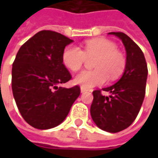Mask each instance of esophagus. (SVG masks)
I'll return each mask as SVG.
<instances>
[{"instance_id": "esophagus-1", "label": "esophagus", "mask_w": 158, "mask_h": 158, "mask_svg": "<svg viewBox=\"0 0 158 158\" xmlns=\"http://www.w3.org/2000/svg\"><path fill=\"white\" fill-rule=\"evenodd\" d=\"M88 90H89L88 89L84 88V87L81 86V92H82V93H84V92H86V91H88Z\"/></svg>"}]
</instances>
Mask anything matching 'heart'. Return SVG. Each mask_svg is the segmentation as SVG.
<instances>
[{"label": "heart", "instance_id": "1", "mask_svg": "<svg viewBox=\"0 0 158 158\" xmlns=\"http://www.w3.org/2000/svg\"><path fill=\"white\" fill-rule=\"evenodd\" d=\"M86 57H96L93 70H85L75 78L76 84L84 88L102 85L107 81L115 80L122 75L126 69L127 60L124 54L117 50L116 45L104 38H96L85 41L83 51L76 46L64 49L62 61L73 72L82 69Z\"/></svg>", "mask_w": 158, "mask_h": 158}]
</instances>
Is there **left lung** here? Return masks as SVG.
<instances>
[{"instance_id": "8db88e82", "label": "left lung", "mask_w": 158, "mask_h": 158, "mask_svg": "<svg viewBox=\"0 0 158 158\" xmlns=\"http://www.w3.org/2000/svg\"><path fill=\"white\" fill-rule=\"evenodd\" d=\"M120 39L127 52V64L121 78L112 86L102 89L104 96L94 90L90 106L91 118L100 129L118 133L128 127L140 112L145 97L148 68L141 48L123 32H109Z\"/></svg>"}]
</instances>
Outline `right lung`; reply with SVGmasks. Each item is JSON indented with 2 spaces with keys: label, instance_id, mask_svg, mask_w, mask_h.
<instances>
[{
  "label": "right lung",
  "instance_id": "right-lung-1",
  "mask_svg": "<svg viewBox=\"0 0 158 158\" xmlns=\"http://www.w3.org/2000/svg\"><path fill=\"white\" fill-rule=\"evenodd\" d=\"M73 40L52 31H41L20 47L12 67V91L22 117L38 129L57 127L80 95V87L58 86L71 79L62 61Z\"/></svg>",
  "mask_w": 158,
  "mask_h": 158
}]
</instances>
